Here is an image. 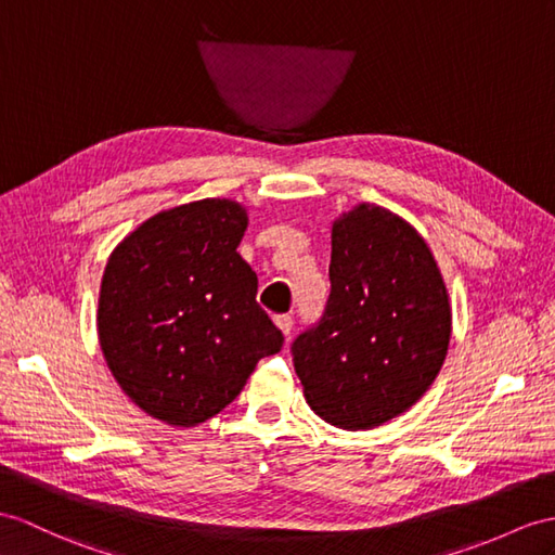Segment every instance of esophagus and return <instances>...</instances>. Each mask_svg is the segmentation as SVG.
<instances>
[{
  "instance_id": "obj_1",
  "label": "esophagus",
  "mask_w": 555,
  "mask_h": 555,
  "mask_svg": "<svg viewBox=\"0 0 555 555\" xmlns=\"http://www.w3.org/2000/svg\"><path fill=\"white\" fill-rule=\"evenodd\" d=\"M275 324H278V330H280L282 334H285V336L292 334V327H294L292 315H278V318H275Z\"/></svg>"
}]
</instances>
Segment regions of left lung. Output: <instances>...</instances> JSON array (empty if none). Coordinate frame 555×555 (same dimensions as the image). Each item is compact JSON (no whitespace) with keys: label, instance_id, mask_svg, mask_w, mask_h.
<instances>
[{"label":"left lung","instance_id":"obj_1","mask_svg":"<svg viewBox=\"0 0 555 555\" xmlns=\"http://www.w3.org/2000/svg\"><path fill=\"white\" fill-rule=\"evenodd\" d=\"M330 282L320 322L292 344L294 370L324 422L367 430L436 382L452 334L450 294L424 237L367 202L332 225Z\"/></svg>","mask_w":555,"mask_h":555}]
</instances>
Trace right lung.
Masks as SVG:
<instances>
[{"label": "right lung", "mask_w": 555, "mask_h": 555, "mask_svg": "<svg viewBox=\"0 0 555 555\" xmlns=\"http://www.w3.org/2000/svg\"><path fill=\"white\" fill-rule=\"evenodd\" d=\"M247 223L235 199L188 202L143 221L105 263L103 358L131 402L169 426L219 414L285 341L237 254Z\"/></svg>", "instance_id": "add662e5"}]
</instances>
